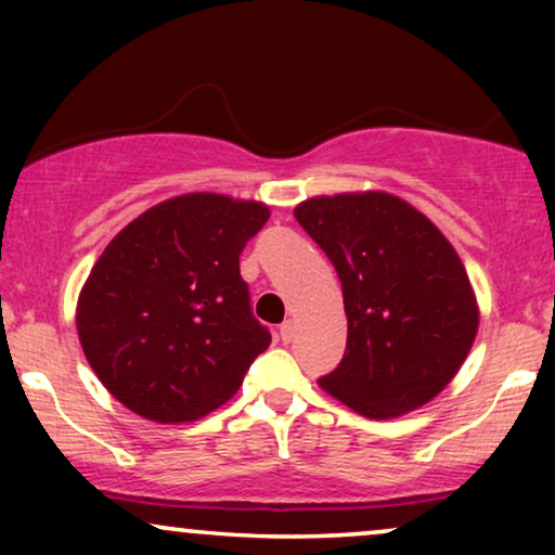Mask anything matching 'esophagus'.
I'll return each instance as SVG.
<instances>
[{
    "label": "esophagus",
    "mask_w": 555,
    "mask_h": 555,
    "mask_svg": "<svg viewBox=\"0 0 555 555\" xmlns=\"http://www.w3.org/2000/svg\"><path fill=\"white\" fill-rule=\"evenodd\" d=\"M293 336H295V323L285 321L283 325H280V340H283V344H291Z\"/></svg>",
    "instance_id": "34e87169"
}]
</instances>
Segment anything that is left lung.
I'll use <instances>...</instances> for the list:
<instances>
[{"mask_svg":"<svg viewBox=\"0 0 555 555\" xmlns=\"http://www.w3.org/2000/svg\"><path fill=\"white\" fill-rule=\"evenodd\" d=\"M295 219L344 285V359L318 384L371 420L435 399L477 333L465 264L412 204L384 192L315 196Z\"/></svg>","mask_w":555,"mask_h":555,"instance_id":"left-lung-1","label":"left lung"}]
</instances>
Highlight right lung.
Instances as JSON below:
<instances>
[{
  "instance_id": "obj_1",
  "label": "right lung",
  "mask_w": 555,
  "mask_h": 555,
  "mask_svg": "<svg viewBox=\"0 0 555 555\" xmlns=\"http://www.w3.org/2000/svg\"><path fill=\"white\" fill-rule=\"evenodd\" d=\"M270 211L260 202L184 194L120 230L90 270L78 336L105 389L162 424L224 404L270 346L240 255Z\"/></svg>"
}]
</instances>
